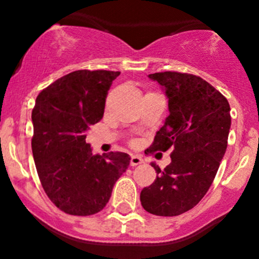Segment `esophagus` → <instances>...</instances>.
Wrapping results in <instances>:
<instances>
[{
    "mask_svg": "<svg viewBox=\"0 0 259 259\" xmlns=\"http://www.w3.org/2000/svg\"><path fill=\"white\" fill-rule=\"evenodd\" d=\"M143 163H144V159L139 155H133L132 159H130V165L132 166H137V165H139V164H143Z\"/></svg>",
    "mask_w": 259,
    "mask_h": 259,
    "instance_id": "34e87169",
    "label": "esophagus"
}]
</instances>
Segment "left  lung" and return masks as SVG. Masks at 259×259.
<instances>
[{"instance_id":"obj_1","label":"left lung","mask_w":259,"mask_h":259,"mask_svg":"<svg viewBox=\"0 0 259 259\" xmlns=\"http://www.w3.org/2000/svg\"><path fill=\"white\" fill-rule=\"evenodd\" d=\"M149 79L165 90L169 116L148 151H173L164 170L151 164L156 179L142 190L140 202L155 215H179L202 200L215 178L228 144L231 106L195 75L165 71L150 74Z\"/></svg>"}]
</instances>
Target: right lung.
Here are the masks:
<instances>
[{
    "label": "right lung",
    "mask_w": 259,
    "mask_h": 259,
    "mask_svg": "<svg viewBox=\"0 0 259 259\" xmlns=\"http://www.w3.org/2000/svg\"><path fill=\"white\" fill-rule=\"evenodd\" d=\"M119 71L77 70L36 98L32 110L33 160L44 190L60 210L91 215L103 210L114 184L130 164L126 153L94 155L86 130L101 120Z\"/></svg>",
    "instance_id": "right-lung-1"
}]
</instances>
